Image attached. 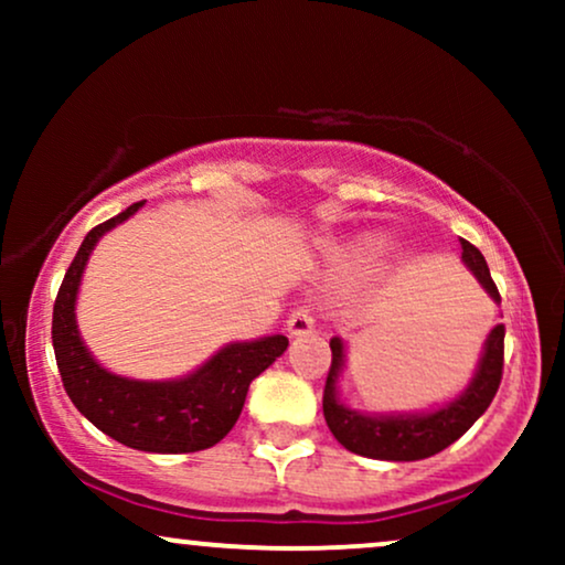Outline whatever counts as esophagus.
Wrapping results in <instances>:
<instances>
[{
	"instance_id": "1",
	"label": "esophagus",
	"mask_w": 565,
	"mask_h": 565,
	"mask_svg": "<svg viewBox=\"0 0 565 565\" xmlns=\"http://www.w3.org/2000/svg\"><path fill=\"white\" fill-rule=\"evenodd\" d=\"M287 329H289L291 337H300V334L313 332V329H316V319H313V313H310V308H297V310H291L289 319H287Z\"/></svg>"
}]
</instances>
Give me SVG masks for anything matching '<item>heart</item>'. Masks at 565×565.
<instances>
[{
  "instance_id": "b5f03b06",
  "label": "heart",
  "mask_w": 565,
  "mask_h": 565,
  "mask_svg": "<svg viewBox=\"0 0 565 565\" xmlns=\"http://www.w3.org/2000/svg\"><path fill=\"white\" fill-rule=\"evenodd\" d=\"M387 252V244L382 242L377 236H366L361 238V242L353 244V249H350L348 260L350 265H359V268H366V265H374L380 260L382 255Z\"/></svg>"
}]
</instances>
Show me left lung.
I'll return each instance as SVG.
<instances>
[{"mask_svg":"<svg viewBox=\"0 0 565 565\" xmlns=\"http://www.w3.org/2000/svg\"><path fill=\"white\" fill-rule=\"evenodd\" d=\"M462 263L489 291L491 300L499 302V291L497 284L491 281L489 265H486L478 246L465 242V238ZM329 348H332V366H329L327 387H323V417H327L332 436L348 451L361 454V457L414 462V459L433 457L457 438H462L494 401L504 366V327L497 323L486 337L481 361H478L476 377L470 380V385L449 404L419 414H364L359 408L342 404L340 395H337V380L345 366V342L340 337H332Z\"/></svg>","mask_w":565,"mask_h":565,"instance_id":"obj_1","label":"left lung"}]
</instances>
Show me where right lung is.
I'll return each mask as SVG.
<instances>
[{
  "label": "right lung",
  "mask_w": 565,
  "mask_h": 565,
  "mask_svg": "<svg viewBox=\"0 0 565 565\" xmlns=\"http://www.w3.org/2000/svg\"><path fill=\"white\" fill-rule=\"evenodd\" d=\"M142 206L95 225L84 236L53 308V348L68 398L97 430L138 451L188 454L215 446L242 414L249 382L263 374L289 345L284 334L231 342L206 364L180 380H129L93 359L76 327V295L95 244Z\"/></svg>",
  "instance_id": "obj_1"
}]
</instances>
